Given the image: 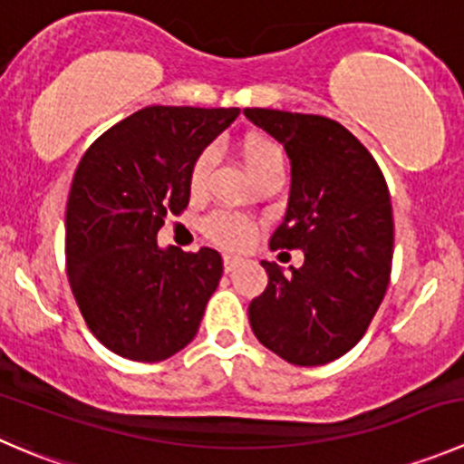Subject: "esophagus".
<instances>
[{"label":"esophagus","instance_id":"1","mask_svg":"<svg viewBox=\"0 0 464 464\" xmlns=\"http://www.w3.org/2000/svg\"><path fill=\"white\" fill-rule=\"evenodd\" d=\"M237 265H242V258H237V256H224V272H233V269L237 267Z\"/></svg>","mask_w":464,"mask_h":464}]
</instances>
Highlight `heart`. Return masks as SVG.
I'll list each match as a JSON object with an SVG mask.
<instances>
[{
	"label": "heart",
	"mask_w": 464,
	"mask_h": 464,
	"mask_svg": "<svg viewBox=\"0 0 464 464\" xmlns=\"http://www.w3.org/2000/svg\"><path fill=\"white\" fill-rule=\"evenodd\" d=\"M240 154L245 160L246 169L254 177V181H263L267 177H281L283 165H285V154L276 140L258 133H249L242 138ZM215 168V150L206 147L192 160L190 172H188V186L195 195H199L208 183L210 172ZM201 233L208 237L213 245L224 246V249H245L251 245L256 236V222L246 215L236 213V210H215L206 215L201 222Z\"/></svg>",
	"instance_id": "b5f03b06"
}]
</instances>
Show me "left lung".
Segmentation results:
<instances>
[{"mask_svg": "<svg viewBox=\"0 0 464 464\" xmlns=\"http://www.w3.org/2000/svg\"><path fill=\"white\" fill-rule=\"evenodd\" d=\"M292 165L287 213L269 249H301L283 274L263 260L267 287L249 304L260 344L299 367L352 352L374 319L392 272L394 222L383 172L367 147L322 115L245 108Z\"/></svg>", "mask_w": 464, "mask_h": 464, "instance_id": "8db88e82", "label": "left lung"}]
</instances>
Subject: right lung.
I'll return each instance as SVG.
<instances>
[{
  "label": "right lung",
  "mask_w": 464,
  "mask_h": 464,
  "mask_svg": "<svg viewBox=\"0 0 464 464\" xmlns=\"http://www.w3.org/2000/svg\"><path fill=\"white\" fill-rule=\"evenodd\" d=\"M240 108L150 106L103 131L81 159L65 210L72 295L92 335L118 356L159 362L199 331L222 256L156 245L165 215L190 201L192 160Z\"/></svg>",
  "instance_id": "right-lung-1"
}]
</instances>
